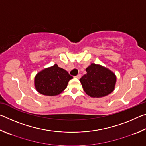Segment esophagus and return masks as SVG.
Segmentation results:
<instances>
[{
  "label": "esophagus",
  "mask_w": 146,
  "mask_h": 146,
  "mask_svg": "<svg viewBox=\"0 0 146 146\" xmlns=\"http://www.w3.org/2000/svg\"><path fill=\"white\" fill-rule=\"evenodd\" d=\"M75 78H76L79 79V78H80L81 77V75H80V74H78V75H77L76 76H75Z\"/></svg>",
  "instance_id": "34e87169"
}]
</instances>
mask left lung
Masks as SVG:
<instances>
[{"instance_id": "left-lung-1", "label": "left lung", "mask_w": 146, "mask_h": 146, "mask_svg": "<svg viewBox=\"0 0 146 146\" xmlns=\"http://www.w3.org/2000/svg\"><path fill=\"white\" fill-rule=\"evenodd\" d=\"M87 73L80 78L83 90L88 95L100 98L114 91L117 76L108 68L92 63L86 69Z\"/></svg>"}]
</instances>
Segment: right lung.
Here are the masks:
<instances>
[{
  "instance_id": "1",
  "label": "right lung",
  "mask_w": 146,
  "mask_h": 146,
  "mask_svg": "<svg viewBox=\"0 0 146 146\" xmlns=\"http://www.w3.org/2000/svg\"><path fill=\"white\" fill-rule=\"evenodd\" d=\"M73 76L57 64L44 69L35 76L34 85L36 90L42 95L56 96L67 88Z\"/></svg>"
}]
</instances>
